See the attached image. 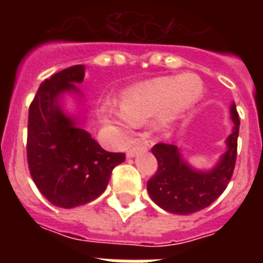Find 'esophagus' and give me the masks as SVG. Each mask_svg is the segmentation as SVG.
I'll return each mask as SVG.
<instances>
[{"mask_svg": "<svg viewBox=\"0 0 263 263\" xmlns=\"http://www.w3.org/2000/svg\"><path fill=\"white\" fill-rule=\"evenodd\" d=\"M147 147H148L147 143L138 144V146H135V147H131L129 150H128L127 157L128 158H132V157H135L139 152H144V150H147Z\"/></svg>", "mask_w": 263, "mask_h": 263, "instance_id": "34e87169", "label": "esophagus"}]
</instances>
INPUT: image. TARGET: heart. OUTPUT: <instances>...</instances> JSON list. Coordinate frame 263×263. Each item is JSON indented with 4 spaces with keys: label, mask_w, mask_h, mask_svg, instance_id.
<instances>
[{
    "label": "heart",
    "mask_w": 263,
    "mask_h": 263,
    "mask_svg": "<svg viewBox=\"0 0 263 263\" xmlns=\"http://www.w3.org/2000/svg\"><path fill=\"white\" fill-rule=\"evenodd\" d=\"M203 95V83L199 76L184 73L165 76L129 88L120 97V110L103 106V123L121 128L139 127L156 119L160 128H166L177 117L195 105Z\"/></svg>",
    "instance_id": "heart-1"
}]
</instances>
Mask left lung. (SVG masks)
<instances>
[{
  "label": "left lung",
  "mask_w": 263,
  "mask_h": 263,
  "mask_svg": "<svg viewBox=\"0 0 263 263\" xmlns=\"http://www.w3.org/2000/svg\"><path fill=\"white\" fill-rule=\"evenodd\" d=\"M231 119L233 128L225 140L227 152L210 171L192 168L175 144L158 143L152 148L158 169L147 181V191L161 209L183 216L192 214L210 206L224 192L236 162L240 120L235 102L231 105Z\"/></svg>",
  "instance_id": "1"
}]
</instances>
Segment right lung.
<instances>
[{
	"mask_svg": "<svg viewBox=\"0 0 263 263\" xmlns=\"http://www.w3.org/2000/svg\"><path fill=\"white\" fill-rule=\"evenodd\" d=\"M84 65H73L42 82L28 110L27 160L31 177L54 206L72 209L98 198L111 171L125 161L123 153L103 150L86 129L80 116L64 111V95L80 98Z\"/></svg>",
	"mask_w": 263,
	"mask_h": 263,
	"instance_id": "obj_1",
	"label": "right lung"
}]
</instances>
